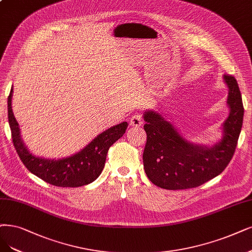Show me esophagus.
I'll return each instance as SVG.
<instances>
[{
	"mask_svg": "<svg viewBox=\"0 0 252 252\" xmlns=\"http://www.w3.org/2000/svg\"><path fill=\"white\" fill-rule=\"evenodd\" d=\"M143 121H142V117L140 114H135L129 119V126H142Z\"/></svg>",
	"mask_w": 252,
	"mask_h": 252,
	"instance_id": "1",
	"label": "esophagus"
}]
</instances>
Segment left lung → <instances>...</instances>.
Returning a JSON list of instances; mask_svg holds the SVG:
<instances>
[{
	"instance_id": "left-lung-1",
	"label": "left lung",
	"mask_w": 252,
	"mask_h": 252,
	"mask_svg": "<svg viewBox=\"0 0 252 252\" xmlns=\"http://www.w3.org/2000/svg\"><path fill=\"white\" fill-rule=\"evenodd\" d=\"M223 82L228 88L229 113L222 124L221 139L213 145L190 141L159 112L144 111L147 140L143 165L154 185L166 190L195 188L225 169L237 147L244 108L237 80L224 74Z\"/></svg>"
}]
</instances>
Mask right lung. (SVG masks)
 Wrapping results in <instances>:
<instances>
[{
	"label": "right lung",
	"mask_w": 252,
	"mask_h": 252,
	"mask_svg": "<svg viewBox=\"0 0 252 252\" xmlns=\"http://www.w3.org/2000/svg\"><path fill=\"white\" fill-rule=\"evenodd\" d=\"M12 93L13 89L8 96V121L17 155L29 171L46 183L63 188H77L94 182L104 169L109 147L126 133V121L98 134L80 152L69 157L58 160L44 159L33 155L23 140L12 111Z\"/></svg>",
	"instance_id": "right-lung-1"
}]
</instances>
